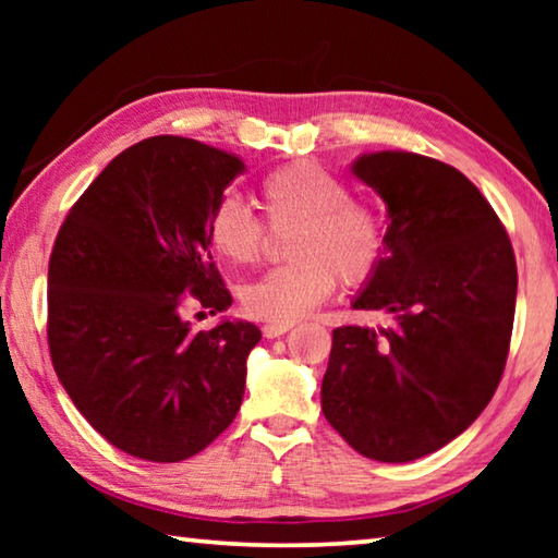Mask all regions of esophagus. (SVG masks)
Listing matches in <instances>:
<instances>
[{"label": "esophagus", "mask_w": 558, "mask_h": 558, "mask_svg": "<svg viewBox=\"0 0 558 558\" xmlns=\"http://www.w3.org/2000/svg\"><path fill=\"white\" fill-rule=\"evenodd\" d=\"M290 323H268V325H263V337H268V339H276V337H280V335H286V332H290Z\"/></svg>", "instance_id": "1"}]
</instances>
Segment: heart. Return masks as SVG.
I'll return each instance as SVG.
<instances>
[{
	"instance_id": "b5f03b06",
	"label": "heart",
	"mask_w": 558,
	"mask_h": 558,
	"mask_svg": "<svg viewBox=\"0 0 558 558\" xmlns=\"http://www.w3.org/2000/svg\"><path fill=\"white\" fill-rule=\"evenodd\" d=\"M258 202L272 226L295 223L288 256L241 292L243 310L266 323H295L337 286L372 276L384 251V223L372 206L349 199L342 179L313 162L278 167L260 179ZM206 239L229 263H253L263 251V226L235 196H223L206 221Z\"/></svg>"
}]
</instances>
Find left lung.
Returning <instances> with one entry per match:
<instances>
[{
    "label": "left lung",
    "instance_id": "obj_1",
    "mask_svg": "<svg viewBox=\"0 0 558 558\" xmlns=\"http://www.w3.org/2000/svg\"><path fill=\"white\" fill-rule=\"evenodd\" d=\"M349 172L381 196L389 221L352 307L381 310L391 325L335 329L323 411L364 458L411 462L470 428L502 379L514 251L456 167L384 149L359 155Z\"/></svg>",
    "mask_w": 558,
    "mask_h": 558
}]
</instances>
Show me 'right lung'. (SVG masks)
Returning a JSON list of instances; mask_svg holds the SVG:
<instances>
[{
  "label": "right lung",
  "mask_w": 558,
  "mask_h": 558,
  "mask_svg": "<svg viewBox=\"0 0 558 558\" xmlns=\"http://www.w3.org/2000/svg\"><path fill=\"white\" fill-rule=\"evenodd\" d=\"M239 155L186 137H149L96 177L49 263V349L56 376L93 428L128 456L179 462L231 426L245 359L260 329L223 317L194 332L192 295L231 307L206 239Z\"/></svg>",
  "instance_id": "1"
}]
</instances>
